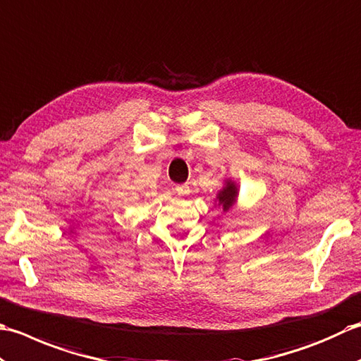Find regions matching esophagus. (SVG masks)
I'll use <instances>...</instances> for the list:
<instances>
[{
    "mask_svg": "<svg viewBox=\"0 0 361 361\" xmlns=\"http://www.w3.org/2000/svg\"><path fill=\"white\" fill-rule=\"evenodd\" d=\"M176 193H178L179 196H185L190 193V187L187 185V183H180V185H176Z\"/></svg>",
    "mask_w": 361,
    "mask_h": 361,
    "instance_id": "1",
    "label": "esophagus"
}]
</instances>
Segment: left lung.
Returning <instances> with one entry per match:
<instances>
[{"label":"left lung","mask_w":361,"mask_h":361,"mask_svg":"<svg viewBox=\"0 0 361 361\" xmlns=\"http://www.w3.org/2000/svg\"><path fill=\"white\" fill-rule=\"evenodd\" d=\"M237 195H238L237 185H235L233 182H227L226 187L221 191H219L218 196H216V200L219 201L218 205H221L223 212H227V210L232 209L235 200H237Z\"/></svg>","instance_id":"left-lung-1"}]
</instances>
